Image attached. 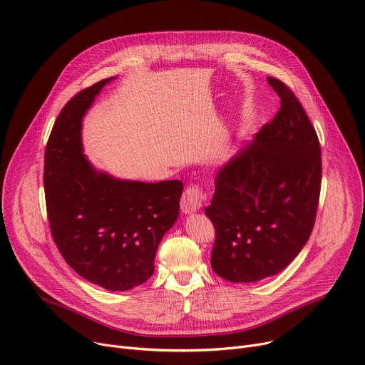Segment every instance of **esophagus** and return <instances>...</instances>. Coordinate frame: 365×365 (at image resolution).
I'll list each match as a JSON object with an SVG mask.
<instances>
[{"label": "esophagus", "mask_w": 365, "mask_h": 365, "mask_svg": "<svg viewBox=\"0 0 365 365\" xmlns=\"http://www.w3.org/2000/svg\"><path fill=\"white\" fill-rule=\"evenodd\" d=\"M203 190L199 185H190L185 188L181 197V209L184 213H194L202 207L203 203Z\"/></svg>", "instance_id": "esophagus-1"}]
</instances>
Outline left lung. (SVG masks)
Wrapping results in <instances>:
<instances>
[{
	"mask_svg": "<svg viewBox=\"0 0 365 365\" xmlns=\"http://www.w3.org/2000/svg\"><path fill=\"white\" fill-rule=\"evenodd\" d=\"M274 118L215 178L206 216L216 238L212 267L235 284L282 272L312 235L322 184L317 133L292 91L274 77Z\"/></svg>",
	"mask_w": 365,
	"mask_h": 365,
	"instance_id": "obj_1",
	"label": "left lung"
}]
</instances>
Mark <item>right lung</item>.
Wrapping results in <instances>:
<instances>
[{"label":"right lung","instance_id":"right-lung-1","mask_svg":"<svg viewBox=\"0 0 365 365\" xmlns=\"http://www.w3.org/2000/svg\"><path fill=\"white\" fill-rule=\"evenodd\" d=\"M112 78L78 92L61 109L45 149L43 187L52 238L68 266L101 288L128 291L153 274L184 185L118 180L83 155L81 120Z\"/></svg>","mask_w":365,"mask_h":365}]
</instances>
